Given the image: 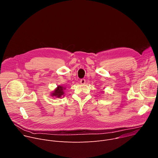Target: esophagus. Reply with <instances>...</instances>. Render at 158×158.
<instances>
[{
	"instance_id": "34e87169",
	"label": "esophagus",
	"mask_w": 158,
	"mask_h": 158,
	"mask_svg": "<svg viewBox=\"0 0 158 158\" xmlns=\"http://www.w3.org/2000/svg\"><path fill=\"white\" fill-rule=\"evenodd\" d=\"M80 82L81 84H84L85 83V80L84 79H81Z\"/></svg>"
}]
</instances>
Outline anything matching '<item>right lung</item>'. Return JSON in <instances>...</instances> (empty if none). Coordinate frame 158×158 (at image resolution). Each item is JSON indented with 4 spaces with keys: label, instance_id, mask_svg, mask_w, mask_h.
Segmentation results:
<instances>
[{
    "label": "right lung",
    "instance_id": "1",
    "mask_svg": "<svg viewBox=\"0 0 158 158\" xmlns=\"http://www.w3.org/2000/svg\"><path fill=\"white\" fill-rule=\"evenodd\" d=\"M65 88H64L62 85H58L57 88L53 91V93H52L51 96H55L57 98H61L62 96H64V91Z\"/></svg>",
    "mask_w": 158,
    "mask_h": 158
}]
</instances>
